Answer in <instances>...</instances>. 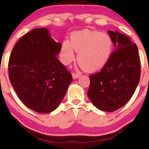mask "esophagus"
Here are the masks:
<instances>
[{
	"label": "esophagus",
	"instance_id": "esophagus-1",
	"mask_svg": "<svg viewBox=\"0 0 149 149\" xmlns=\"http://www.w3.org/2000/svg\"><path fill=\"white\" fill-rule=\"evenodd\" d=\"M80 76H81L80 73H73V75H72L73 79H78L79 77H80Z\"/></svg>",
	"mask_w": 149,
	"mask_h": 149
}]
</instances>
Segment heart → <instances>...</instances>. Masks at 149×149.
I'll use <instances>...</instances> for the list:
<instances>
[{
	"label": "heart",
	"instance_id": "heart-1",
	"mask_svg": "<svg viewBox=\"0 0 149 149\" xmlns=\"http://www.w3.org/2000/svg\"><path fill=\"white\" fill-rule=\"evenodd\" d=\"M113 43L107 33L84 29L73 33L68 40L61 45L60 58L65 65L75 59V51L78 53L77 61L87 72H96L108 64L113 53Z\"/></svg>",
	"mask_w": 149,
	"mask_h": 149
}]
</instances>
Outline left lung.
<instances>
[{
  "label": "left lung",
  "mask_w": 149,
  "mask_h": 149,
  "mask_svg": "<svg viewBox=\"0 0 149 149\" xmlns=\"http://www.w3.org/2000/svg\"><path fill=\"white\" fill-rule=\"evenodd\" d=\"M115 49L101 71L90 76L88 96L96 108L113 112L133 96L140 79L137 47L117 30H108Z\"/></svg>",
  "instance_id": "obj_1"
}]
</instances>
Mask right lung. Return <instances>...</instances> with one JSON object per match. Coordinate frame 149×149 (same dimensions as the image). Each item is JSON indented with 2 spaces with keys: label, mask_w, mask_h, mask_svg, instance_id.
<instances>
[{
  "label": "right lung",
  "mask_w": 149,
  "mask_h": 149,
  "mask_svg": "<svg viewBox=\"0 0 149 149\" xmlns=\"http://www.w3.org/2000/svg\"><path fill=\"white\" fill-rule=\"evenodd\" d=\"M61 47L47 28H37L21 37L9 57L12 85L22 102L38 113L58 108L73 81L57 58Z\"/></svg>",
  "instance_id": "1"
}]
</instances>
